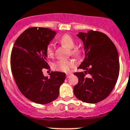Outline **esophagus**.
<instances>
[{"mask_svg":"<svg viewBox=\"0 0 130 130\" xmlns=\"http://www.w3.org/2000/svg\"><path fill=\"white\" fill-rule=\"evenodd\" d=\"M72 75V73H71V72H69V73H66V77L68 78V77H70Z\"/></svg>","mask_w":130,"mask_h":130,"instance_id":"esophagus-1","label":"esophagus"}]
</instances>
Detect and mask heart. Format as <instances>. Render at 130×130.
Wrapping results in <instances>:
<instances>
[{
	"mask_svg": "<svg viewBox=\"0 0 130 130\" xmlns=\"http://www.w3.org/2000/svg\"><path fill=\"white\" fill-rule=\"evenodd\" d=\"M59 43L66 47L70 49V53L75 57H81V50L75 46V41L72 36L68 34L62 35L59 39ZM45 53L47 57H53L55 54V47L51 42H49L45 47ZM75 66V62L73 60H60L53 63L52 67L55 70L62 72H70V69Z\"/></svg>",
	"mask_w": 130,
	"mask_h": 130,
	"instance_id": "obj_1",
	"label": "heart"
}]
</instances>
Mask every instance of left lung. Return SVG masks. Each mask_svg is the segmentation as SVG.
Returning a JSON list of instances; mask_svg holds the SVG:
<instances>
[{
    "mask_svg": "<svg viewBox=\"0 0 130 130\" xmlns=\"http://www.w3.org/2000/svg\"><path fill=\"white\" fill-rule=\"evenodd\" d=\"M84 43L85 58L79 66L85 72H75L78 83L73 88L77 99L88 104L104 100L111 94L119 77L118 51L106 34L90 30L77 34ZM89 74L90 77H86Z\"/></svg>",
    "mask_w": 130,
    "mask_h": 130,
    "instance_id": "1",
    "label": "left lung"
}]
</instances>
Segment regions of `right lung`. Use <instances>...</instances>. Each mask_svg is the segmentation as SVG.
Here are the masks:
<instances>
[{
  "label": "right lung",
  "mask_w": 130,
  "mask_h": 130,
  "mask_svg": "<svg viewBox=\"0 0 130 130\" xmlns=\"http://www.w3.org/2000/svg\"><path fill=\"white\" fill-rule=\"evenodd\" d=\"M56 32L47 28L32 27L25 30L13 44L10 57L11 73L24 96L39 104H46L58 98L65 73L51 72L45 77L43 69L50 68L45 53L46 45Z\"/></svg>",
  "instance_id": "right-lung-1"
}]
</instances>
